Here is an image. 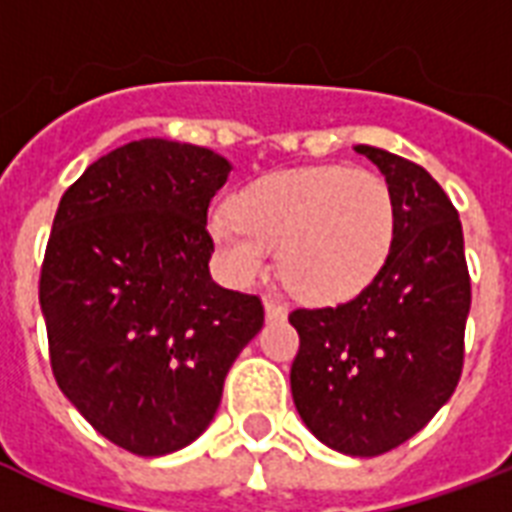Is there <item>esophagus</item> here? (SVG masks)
<instances>
[{
    "instance_id": "34e87169",
    "label": "esophagus",
    "mask_w": 512,
    "mask_h": 512,
    "mask_svg": "<svg viewBox=\"0 0 512 512\" xmlns=\"http://www.w3.org/2000/svg\"><path fill=\"white\" fill-rule=\"evenodd\" d=\"M265 319L284 321L287 319V305L279 303V300H265Z\"/></svg>"
}]
</instances>
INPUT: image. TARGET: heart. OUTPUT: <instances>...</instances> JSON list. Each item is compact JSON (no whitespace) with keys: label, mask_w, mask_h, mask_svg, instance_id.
Segmentation results:
<instances>
[{"label":"heart","mask_w":512,"mask_h":512,"mask_svg":"<svg viewBox=\"0 0 512 512\" xmlns=\"http://www.w3.org/2000/svg\"><path fill=\"white\" fill-rule=\"evenodd\" d=\"M209 233L239 281L263 276L281 247V276L297 295L340 303L364 292L388 263L396 204L372 172L297 167L244 185L233 209L209 217Z\"/></svg>","instance_id":"1"}]
</instances>
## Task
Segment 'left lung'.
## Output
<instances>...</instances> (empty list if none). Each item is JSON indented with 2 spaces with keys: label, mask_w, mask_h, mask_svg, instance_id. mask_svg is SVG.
I'll return each mask as SVG.
<instances>
[{
  "label": "left lung",
  "mask_w": 512,
  "mask_h": 512,
  "mask_svg": "<svg viewBox=\"0 0 512 512\" xmlns=\"http://www.w3.org/2000/svg\"><path fill=\"white\" fill-rule=\"evenodd\" d=\"M385 175L396 239L353 300L297 308L292 398L321 444L350 457L396 449L433 420L462 374L470 273L457 209L420 164L356 146Z\"/></svg>",
  "instance_id": "left-lung-1"
}]
</instances>
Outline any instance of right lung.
Wrapping results in <instances>:
<instances>
[{
  "instance_id": "right-lung-1",
  "label": "right lung",
  "mask_w": 512,
  "mask_h": 512,
  "mask_svg": "<svg viewBox=\"0 0 512 512\" xmlns=\"http://www.w3.org/2000/svg\"><path fill=\"white\" fill-rule=\"evenodd\" d=\"M231 164L201 146L132 140L58 204L39 276L58 388L140 457L207 430L225 374L260 332V297L209 276L207 209Z\"/></svg>"
}]
</instances>
